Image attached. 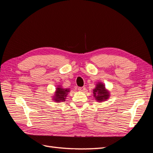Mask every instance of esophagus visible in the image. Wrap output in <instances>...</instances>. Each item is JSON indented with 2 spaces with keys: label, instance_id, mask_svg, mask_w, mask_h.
Wrapping results in <instances>:
<instances>
[{
  "label": "esophagus",
  "instance_id": "obj_1",
  "mask_svg": "<svg viewBox=\"0 0 153 153\" xmlns=\"http://www.w3.org/2000/svg\"><path fill=\"white\" fill-rule=\"evenodd\" d=\"M85 90V87H78V91H84Z\"/></svg>",
  "mask_w": 153,
  "mask_h": 153
}]
</instances>
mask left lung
<instances>
[{
    "label": "left lung",
    "instance_id": "obj_1",
    "mask_svg": "<svg viewBox=\"0 0 153 153\" xmlns=\"http://www.w3.org/2000/svg\"><path fill=\"white\" fill-rule=\"evenodd\" d=\"M96 85V87L93 90L94 96L96 100L101 101L107 99L109 94L108 92L105 90L104 85L101 83H99V84Z\"/></svg>",
    "mask_w": 153,
    "mask_h": 153
}]
</instances>
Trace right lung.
<instances>
[{
  "instance_id": "add662e5",
  "label": "right lung",
  "mask_w": 153,
  "mask_h": 153,
  "mask_svg": "<svg viewBox=\"0 0 153 153\" xmlns=\"http://www.w3.org/2000/svg\"><path fill=\"white\" fill-rule=\"evenodd\" d=\"M68 92H69L68 89H64L63 88L58 87L56 92H55V100L56 101H62V102L65 101L66 97Z\"/></svg>"
}]
</instances>
